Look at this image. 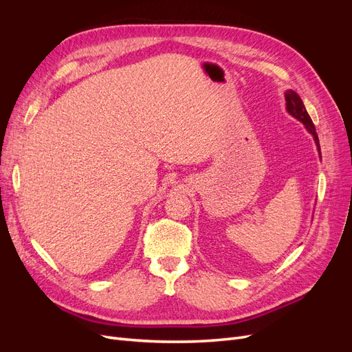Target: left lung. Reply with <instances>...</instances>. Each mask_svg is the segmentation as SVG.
<instances>
[{"label":"left lung","instance_id":"8db88e82","mask_svg":"<svg viewBox=\"0 0 352 352\" xmlns=\"http://www.w3.org/2000/svg\"><path fill=\"white\" fill-rule=\"evenodd\" d=\"M285 101H286V111L289 113L292 117H295L296 120H300L304 126L305 129L310 132L314 138V142L317 145V151H318V155H320L322 158V153H320V144H318V136H317V132H316V127L311 122V117L308 116L305 107H304V102L300 98V95H298L295 91L292 89H287L285 92Z\"/></svg>","mask_w":352,"mask_h":352}]
</instances>
